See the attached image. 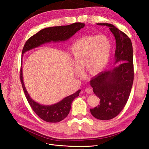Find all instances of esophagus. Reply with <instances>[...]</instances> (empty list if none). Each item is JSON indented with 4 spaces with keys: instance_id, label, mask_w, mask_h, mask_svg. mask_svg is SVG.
Returning a JSON list of instances; mask_svg holds the SVG:
<instances>
[{
    "instance_id": "1",
    "label": "esophagus",
    "mask_w": 149,
    "mask_h": 149,
    "mask_svg": "<svg viewBox=\"0 0 149 149\" xmlns=\"http://www.w3.org/2000/svg\"><path fill=\"white\" fill-rule=\"evenodd\" d=\"M85 91H86V92L88 94H91L93 93V90L91 89V88H86V89H85Z\"/></svg>"
}]
</instances>
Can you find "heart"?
I'll use <instances>...</instances> for the list:
<instances>
[{
	"label": "heart",
	"mask_w": 149,
	"mask_h": 149,
	"mask_svg": "<svg viewBox=\"0 0 149 149\" xmlns=\"http://www.w3.org/2000/svg\"><path fill=\"white\" fill-rule=\"evenodd\" d=\"M72 59L79 71L86 69L90 74L106 67L111 52V43L105 36H87L77 40L71 47Z\"/></svg>",
	"instance_id": "b5f03b06"
}]
</instances>
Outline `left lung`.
<instances>
[{"label":"left lung","instance_id":"left-lung-1","mask_svg":"<svg viewBox=\"0 0 149 149\" xmlns=\"http://www.w3.org/2000/svg\"><path fill=\"white\" fill-rule=\"evenodd\" d=\"M97 24L109 27L116 40V62L123 61L90 81L94 93L100 99L99 105L90 109L91 115L99 120H108L119 115L130 95L134 80L133 51L131 41L125 33L112 24Z\"/></svg>","mask_w":149,"mask_h":149}]
</instances>
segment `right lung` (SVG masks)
Returning a JSON list of instances; mask_svg holds the SVG:
<instances>
[{
	"mask_svg": "<svg viewBox=\"0 0 149 149\" xmlns=\"http://www.w3.org/2000/svg\"><path fill=\"white\" fill-rule=\"evenodd\" d=\"M84 26V24L76 22L68 26L45 28L29 38L26 41L22 50V54L26 52L27 50L38 47L42 44L50 42L51 41L59 42V41L66 40L74 35L77 31L80 30L81 28H83ZM20 79L25 95L31 108L41 119L47 122L56 123L61 122V120L65 119L68 116L70 110L73 100L79 95L81 91V90H78L75 93L65 97L58 103L53 104V105L43 106L34 101L28 94L23 83L22 69H20Z\"/></svg>",
	"mask_w": 149,
	"mask_h": 149,
	"instance_id": "1",
	"label": "right lung"
}]
</instances>
